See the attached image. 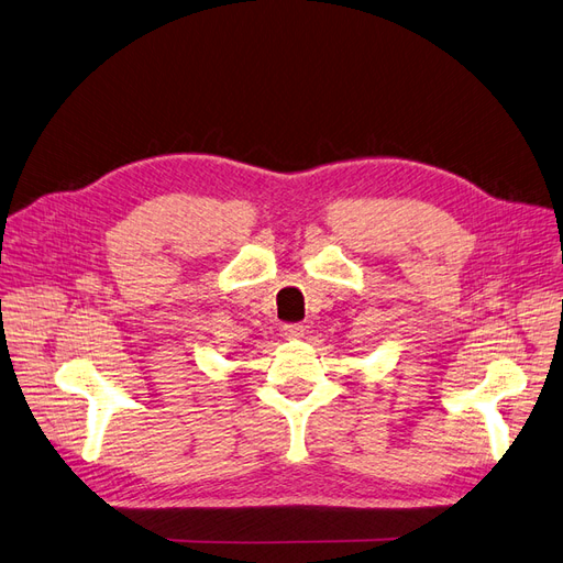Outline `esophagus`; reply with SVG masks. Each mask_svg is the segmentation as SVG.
Returning a JSON list of instances; mask_svg holds the SVG:
<instances>
[{"instance_id":"obj_1","label":"esophagus","mask_w":563,"mask_h":563,"mask_svg":"<svg viewBox=\"0 0 563 563\" xmlns=\"http://www.w3.org/2000/svg\"><path fill=\"white\" fill-rule=\"evenodd\" d=\"M282 331H284L286 340H300L305 335V328L300 323H286Z\"/></svg>"}]
</instances>
